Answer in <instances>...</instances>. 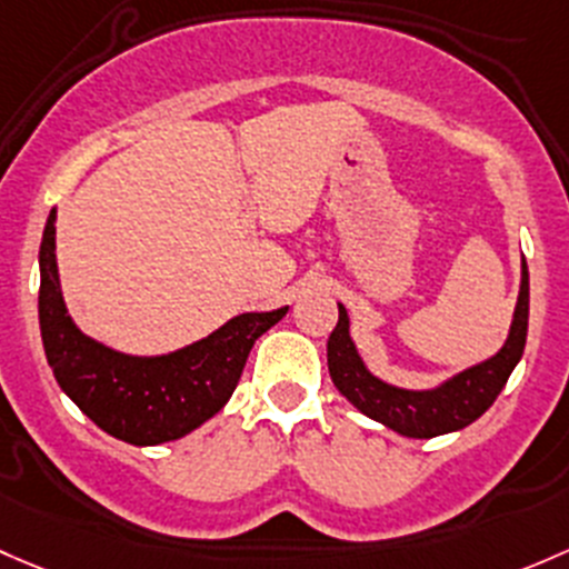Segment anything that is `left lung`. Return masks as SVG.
<instances>
[{
    "label": "left lung",
    "mask_w": 569,
    "mask_h": 569,
    "mask_svg": "<svg viewBox=\"0 0 569 569\" xmlns=\"http://www.w3.org/2000/svg\"><path fill=\"white\" fill-rule=\"evenodd\" d=\"M526 330H529V269L523 259L521 289H518L510 332L501 349L488 360L469 365L426 390L390 385L370 373L360 349L351 340L349 313L338 302V325L327 340V365H330L332 385L338 387V392L365 417L409 439H433V436L456 433L486 415L496 395L505 390L516 365L521 362Z\"/></svg>",
    "instance_id": "left-lung-1"
}]
</instances>
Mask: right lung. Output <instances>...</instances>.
Masks as SVG:
<instances>
[{
    "label": "right lung",
    "mask_w": 569,
    "mask_h": 569,
    "mask_svg": "<svg viewBox=\"0 0 569 569\" xmlns=\"http://www.w3.org/2000/svg\"><path fill=\"white\" fill-rule=\"evenodd\" d=\"M289 305L239 313L207 338L166 355H124L79 330L62 297L57 267V209L40 242V335L62 392L100 430L136 447L166 445L212 420L234 392L256 340Z\"/></svg>",
    "instance_id": "obj_1"
}]
</instances>
